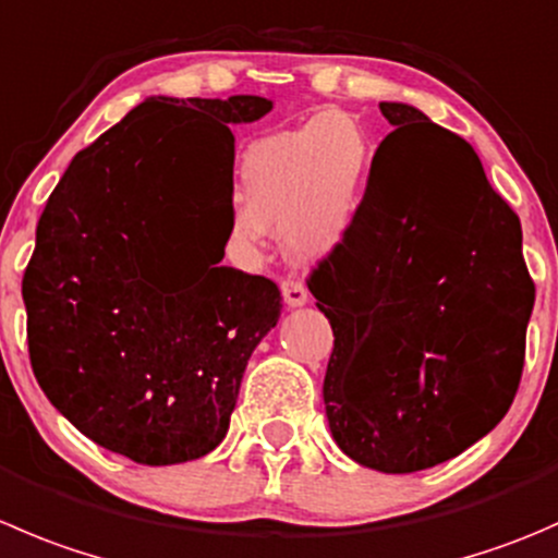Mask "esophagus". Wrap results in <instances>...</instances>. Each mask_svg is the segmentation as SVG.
<instances>
[{
	"mask_svg": "<svg viewBox=\"0 0 558 558\" xmlns=\"http://www.w3.org/2000/svg\"><path fill=\"white\" fill-rule=\"evenodd\" d=\"M280 289H283V302L289 307L307 305V289L300 283V280H294V278L283 280V286H280Z\"/></svg>",
	"mask_w": 558,
	"mask_h": 558,
	"instance_id": "esophagus-1",
	"label": "esophagus"
}]
</instances>
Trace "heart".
<instances>
[{
    "instance_id": "heart-1",
    "label": "heart",
    "mask_w": 558,
    "mask_h": 558,
    "mask_svg": "<svg viewBox=\"0 0 558 558\" xmlns=\"http://www.w3.org/2000/svg\"><path fill=\"white\" fill-rule=\"evenodd\" d=\"M373 169L367 130L343 111L275 130L240 158V202L231 236L256 247L269 226L296 258H324L343 245Z\"/></svg>"
}]
</instances>
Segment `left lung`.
Instances as JSON below:
<instances>
[{
	"label": "left lung",
	"mask_w": 558,
	"mask_h": 558,
	"mask_svg": "<svg viewBox=\"0 0 558 558\" xmlns=\"http://www.w3.org/2000/svg\"><path fill=\"white\" fill-rule=\"evenodd\" d=\"M392 133L360 215L307 289L335 349L324 409L354 463L409 474L483 439L512 405L534 283L518 215L461 135L409 102H378Z\"/></svg>",
	"instance_id": "left-lung-1"
}]
</instances>
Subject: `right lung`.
Wrapping results in <instances>:
<instances>
[{
	"mask_svg": "<svg viewBox=\"0 0 558 558\" xmlns=\"http://www.w3.org/2000/svg\"><path fill=\"white\" fill-rule=\"evenodd\" d=\"M272 106L147 97L70 160L40 215L21 286L32 371L81 434L135 463L213 452L280 318L272 280L218 267L234 215L229 128Z\"/></svg>",
	"mask_w": 558,
	"mask_h": 558,
	"instance_id": "1",
	"label": "right lung"
}]
</instances>
